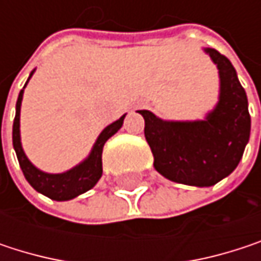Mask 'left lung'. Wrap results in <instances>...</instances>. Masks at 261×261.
Instances as JSON below:
<instances>
[{"mask_svg":"<svg viewBox=\"0 0 261 261\" xmlns=\"http://www.w3.org/2000/svg\"><path fill=\"white\" fill-rule=\"evenodd\" d=\"M205 51L221 77L219 102L205 121L166 122L139 110L155 171L171 181L199 187L213 186L234 171L251 133L248 98L234 66L215 48Z\"/></svg>","mask_w":261,"mask_h":261,"instance_id":"1","label":"left lung"}]
</instances>
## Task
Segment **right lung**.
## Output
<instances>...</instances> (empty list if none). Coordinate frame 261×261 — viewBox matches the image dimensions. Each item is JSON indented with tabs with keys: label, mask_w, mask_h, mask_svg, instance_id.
Returning a JSON list of instances; mask_svg holds the SVG:
<instances>
[{
	"label": "right lung",
	"mask_w": 261,
	"mask_h": 261,
	"mask_svg": "<svg viewBox=\"0 0 261 261\" xmlns=\"http://www.w3.org/2000/svg\"><path fill=\"white\" fill-rule=\"evenodd\" d=\"M31 77V75H30ZM25 87V86H24ZM24 87L19 92L18 101H16V116L13 121V148L16 151V157L19 162V166L24 172V177L33 189L40 192L42 195L56 199V201H68L81 193L92 189L102 175V148L104 143L119 130L124 124L125 115L118 119L116 122L106 127L99 134L90 155L74 169L63 172V174H45L39 169H36L30 160L25 157L22 146H21V136H19V113H21V101Z\"/></svg>",
	"instance_id": "obj_1"
}]
</instances>
